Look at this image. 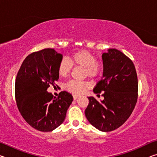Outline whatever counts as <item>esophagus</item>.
Here are the masks:
<instances>
[{
    "mask_svg": "<svg viewBox=\"0 0 157 157\" xmlns=\"http://www.w3.org/2000/svg\"><path fill=\"white\" fill-rule=\"evenodd\" d=\"M73 99H74V100H76V99H78V97H79L78 95H73Z\"/></svg>",
    "mask_w": 157,
    "mask_h": 157,
    "instance_id": "34e87169",
    "label": "esophagus"
}]
</instances>
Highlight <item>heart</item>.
<instances>
[{
  "mask_svg": "<svg viewBox=\"0 0 157 157\" xmlns=\"http://www.w3.org/2000/svg\"><path fill=\"white\" fill-rule=\"evenodd\" d=\"M72 66L84 68L85 75L89 78H94L100 73L102 63L96 60L95 55L87 50H82L73 53L68 57V60L63 59L58 65V74L62 78L70 73ZM66 89L74 94H81L88 88V85L84 82L69 81L65 86Z\"/></svg>",
  "mask_w": 157,
  "mask_h": 157,
  "instance_id": "heart-1",
  "label": "heart"
}]
</instances>
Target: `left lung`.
<instances>
[{
    "instance_id": "1",
    "label": "left lung",
    "mask_w": 157,
    "mask_h": 157,
    "mask_svg": "<svg viewBox=\"0 0 157 157\" xmlns=\"http://www.w3.org/2000/svg\"><path fill=\"white\" fill-rule=\"evenodd\" d=\"M102 59L103 75L94 92H102L104 100L88 97L85 116L95 128L107 132L121 127L132 114L137 102L138 79L132 61L120 50L108 49Z\"/></svg>"
}]
</instances>
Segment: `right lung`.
<instances>
[{"mask_svg": "<svg viewBox=\"0 0 157 157\" xmlns=\"http://www.w3.org/2000/svg\"><path fill=\"white\" fill-rule=\"evenodd\" d=\"M62 55L53 48L33 52L25 58L15 83V97L21 116L33 128L51 132L62 124L73 102L72 95L62 91L57 98L47 91L59 79L58 65Z\"/></svg>", "mask_w": 157, "mask_h": 157, "instance_id": "1", "label": "right lung"}]
</instances>
